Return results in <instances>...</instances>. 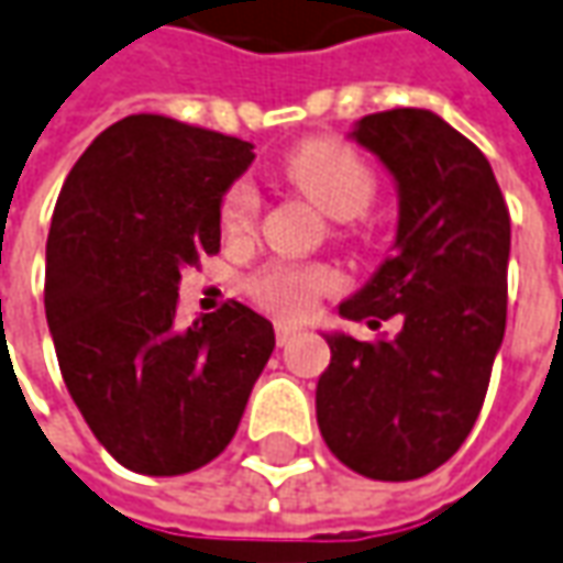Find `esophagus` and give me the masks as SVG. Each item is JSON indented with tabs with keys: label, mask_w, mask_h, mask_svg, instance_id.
Instances as JSON below:
<instances>
[{
	"label": "esophagus",
	"mask_w": 563,
	"mask_h": 563,
	"mask_svg": "<svg viewBox=\"0 0 563 563\" xmlns=\"http://www.w3.org/2000/svg\"><path fill=\"white\" fill-rule=\"evenodd\" d=\"M294 338H300V328L290 325V322H278L275 325V341H278V346H288Z\"/></svg>",
	"instance_id": "34e87169"
}]
</instances>
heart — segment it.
Returning <instances> with one entry per match:
<instances>
[{
    "label": "heart",
    "mask_w": 563,
    "mask_h": 563,
    "mask_svg": "<svg viewBox=\"0 0 563 563\" xmlns=\"http://www.w3.org/2000/svg\"><path fill=\"white\" fill-rule=\"evenodd\" d=\"M282 169H285L288 183L331 220L362 217L378 188L372 167L356 151L346 148L343 142H334V139L303 142L300 148H294L285 157ZM256 207H260V198H256L254 185L235 183L222 198V229L247 232L254 225ZM331 288H334V275L328 273L325 266H297V263H275L256 275L251 285L254 297L263 307L290 316V319L307 316L309 309L316 307V300Z\"/></svg>",
    "instance_id": "1"
}]
</instances>
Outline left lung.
<instances>
[{
    "label": "left lung",
    "mask_w": 563,
    "mask_h": 563,
    "mask_svg": "<svg viewBox=\"0 0 563 563\" xmlns=\"http://www.w3.org/2000/svg\"><path fill=\"white\" fill-rule=\"evenodd\" d=\"M394 176V254L338 312L396 338L325 334L316 387L328 449L372 481H415L449 462L474 428L505 338L511 217L471 139L424 108L356 120L350 132Z\"/></svg>",
    "instance_id": "8db88e82"
}]
</instances>
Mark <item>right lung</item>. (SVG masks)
<instances>
[{
  "instance_id": "obj_1",
  "label": "right lung",
  "mask_w": 563,
  "mask_h": 563,
  "mask_svg": "<svg viewBox=\"0 0 563 563\" xmlns=\"http://www.w3.org/2000/svg\"><path fill=\"white\" fill-rule=\"evenodd\" d=\"M251 161V142L132 114L64 179L45 241V319L86 424L135 474L213 462L273 356V322L238 300L176 328L183 269L220 251L222 198Z\"/></svg>"
}]
</instances>
